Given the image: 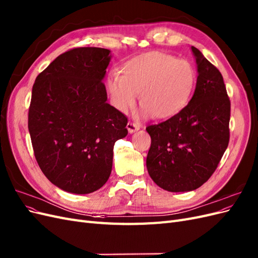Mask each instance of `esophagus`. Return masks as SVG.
Segmentation results:
<instances>
[{
    "label": "esophagus",
    "instance_id": "esophagus-1",
    "mask_svg": "<svg viewBox=\"0 0 258 258\" xmlns=\"http://www.w3.org/2000/svg\"><path fill=\"white\" fill-rule=\"evenodd\" d=\"M127 129L129 134H134V132H137L140 130V126L137 123H132V122H128L127 123Z\"/></svg>",
    "mask_w": 258,
    "mask_h": 258
}]
</instances>
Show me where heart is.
Instances as JSON below:
<instances>
[{"instance_id":"heart-1","label":"heart","mask_w":258,"mask_h":258,"mask_svg":"<svg viewBox=\"0 0 258 258\" xmlns=\"http://www.w3.org/2000/svg\"><path fill=\"white\" fill-rule=\"evenodd\" d=\"M119 75L111 74L107 90L113 105L126 112L140 93L141 115L160 120L171 119L188 105L197 75L188 61L173 54L151 50L137 54L120 64Z\"/></svg>"}]
</instances>
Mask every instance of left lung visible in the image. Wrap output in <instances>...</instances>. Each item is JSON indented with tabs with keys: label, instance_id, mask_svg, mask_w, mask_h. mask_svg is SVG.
Wrapping results in <instances>:
<instances>
[{
	"label": "left lung",
	"instance_id": "obj_1",
	"mask_svg": "<svg viewBox=\"0 0 258 258\" xmlns=\"http://www.w3.org/2000/svg\"><path fill=\"white\" fill-rule=\"evenodd\" d=\"M197 83L185 110L148 126L152 144L148 174L160 188L185 192L199 188L213 174L229 142L230 101L218 70L191 46Z\"/></svg>",
	"mask_w": 258,
	"mask_h": 258
}]
</instances>
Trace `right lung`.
<instances>
[{
	"mask_svg": "<svg viewBox=\"0 0 258 258\" xmlns=\"http://www.w3.org/2000/svg\"><path fill=\"white\" fill-rule=\"evenodd\" d=\"M111 59L105 48H74L54 59L33 85L28 126L35 158L64 191L100 189L112 172L115 142L128 135L127 117L106 102L102 81Z\"/></svg>",
	"mask_w": 258,
	"mask_h": 258,
	"instance_id": "right-lung-1",
	"label": "right lung"
}]
</instances>
